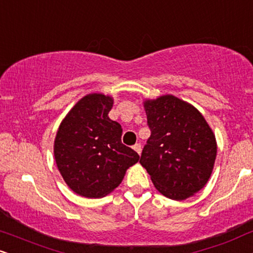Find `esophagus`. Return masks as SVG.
<instances>
[{
  "label": "esophagus",
  "mask_w": 253,
  "mask_h": 253,
  "mask_svg": "<svg viewBox=\"0 0 253 253\" xmlns=\"http://www.w3.org/2000/svg\"><path fill=\"white\" fill-rule=\"evenodd\" d=\"M133 150H134L138 154H140V153H141V145L135 144L134 146H133Z\"/></svg>",
  "instance_id": "obj_1"
}]
</instances>
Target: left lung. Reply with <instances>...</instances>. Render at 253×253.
<instances>
[{
    "mask_svg": "<svg viewBox=\"0 0 253 253\" xmlns=\"http://www.w3.org/2000/svg\"><path fill=\"white\" fill-rule=\"evenodd\" d=\"M151 136L140 157L154 186L173 200L202 190L213 169L217 144L212 129L190 103L173 95L145 102Z\"/></svg>",
    "mask_w": 253,
    "mask_h": 253,
    "instance_id": "1",
    "label": "left lung"
}]
</instances>
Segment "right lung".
Returning <instances> with one entry per match:
<instances>
[{
  "instance_id": "1",
  "label": "right lung",
  "mask_w": 253,
  "mask_h": 253,
  "mask_svg": "<svg viewBox=\"0 0 253 253\" xmlns=\"http://www.w3.org/2000/svg\"><path fill=\"white\" fill-rule=\"evenodd\" d=\"M112 97H82L60 125L54 144L57 169L66 184L86 198H101L118 187L126 169L140 159L121 142L123 128L108 118Z\"/></svg>"
}]
</instances>
